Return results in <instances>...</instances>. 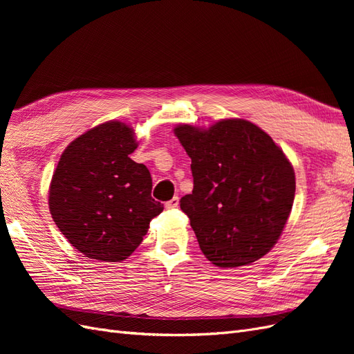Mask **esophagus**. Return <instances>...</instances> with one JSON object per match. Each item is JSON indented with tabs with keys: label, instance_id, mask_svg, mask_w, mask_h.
Wrapping results in <instances>:
<instances>
[{
	"label": "esophagus",
	"instance_id": "1",
	"mask_svg": "<svg viewBox=\"0 0 354 354\" xmlns=\"http://www.w3.org/2000/svg\"><path fill=\"white\" fill-rule=\"evenodd\" d=\"M178 203H180L178 196H174L173 199H169V201H167V202H165V208H168V209L177 208V207H178Z\"/></svg>",
	"mask_w": 354,
	"mask_h": 354
}]
</instances>
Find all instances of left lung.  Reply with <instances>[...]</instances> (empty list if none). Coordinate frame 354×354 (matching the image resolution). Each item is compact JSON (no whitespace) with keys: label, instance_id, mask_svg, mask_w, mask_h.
Segmentation results:
<instances>
[{"label":"left lung","instance_id":"8db88e82","mask_svg":"<svg viewBox=\"0 0 354 354\" xmlns=\"http://www.w3.org/2000/svg\"><path fill=\"white\" fill-rule=\"evenodd\" d=\"M174 134L194 176V190L180 208L203 255L218 267L261 259L279 239L294 203L295 174L282 149L245 120H223L208 130L183 124Z\"/></svg>","mask_w":354,"mask_h":354}]
</instances>
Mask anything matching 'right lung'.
Segmentation results:
<instances>
[{
  "label": "right lung",
  "instance_id": "obj_1",
  "mask_svg": "<svg viewBox=\"0 0 354 354\" xmlns=\"http://www.w3.org/2000/svg\"><path fill=\"white\" fill-rule=\"evenodd\" d=\"M133 128L109 121L80 136L62 153L48 205L62 234L88 259L122 261L164 209L151 195L152 177L130 155Z\"/></svg>",
  "mask_w": 354,
  "mask_h": 354
}]
</instances>
